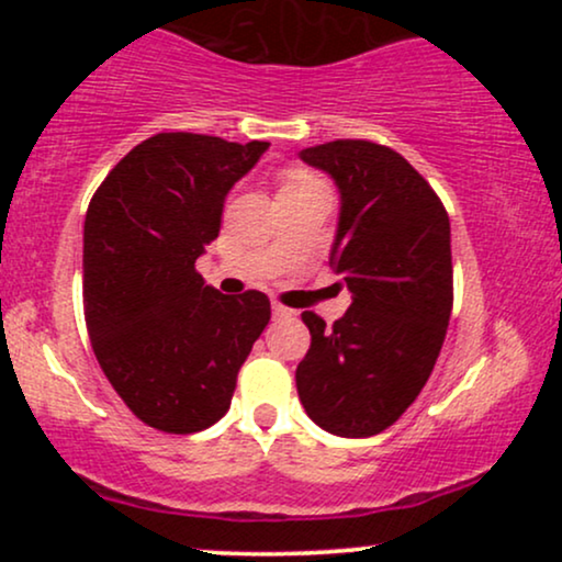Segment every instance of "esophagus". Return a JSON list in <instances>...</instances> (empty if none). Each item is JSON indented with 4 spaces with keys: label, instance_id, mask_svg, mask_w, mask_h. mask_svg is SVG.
Wrapping results in <instances>:
<instances>
[{
    "label": "esophagus",
    "instance_id": "esophagus-1",
    "mask_svg": "<svg viewBox=\"0 0 562 562\" xmlns=\"http://www.w3.org/2000/svg\"><path fill=\"white\" fill-rule=\"evenodd\" d=\"M272 314H274L277 319H285V317H290V314H293V312L282 306V303H272Z\"/></svg>",
    "mask_w": 562,
    "mask_h": 562
}]
</instances>
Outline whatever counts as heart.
<instances>
[{
	"mask_svg": "<svg viewBox=\"0 0 562 562\" xmlns=\"http://www.w3.org/2000/svg\"><path fill=\"white\" fill-rule=\"evenodd\" d=\"M308 182H317V179H312V177H308V173L293 171V173H288L285 182H282V187H299V184H308Z\"/></svg>",
	"mask_w": 562,
	"mask_h": 562,
	"instance_id": "obj_1",
	"label": "heart"
}]
</instances>
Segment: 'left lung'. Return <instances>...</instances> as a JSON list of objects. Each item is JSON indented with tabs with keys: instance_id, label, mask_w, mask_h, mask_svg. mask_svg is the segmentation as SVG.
I'll return each instance as SVG.
<instances>
[{
	"instance_id": "8db88e82",
	"label": "left lung",
	"mask_w": 562,
	"mask_h": 562,
	"mask_svg": "<svg viewBox=\"0 0 562 562\" xmlns=\"http://www.w3.org/2000/svg\"><path fill=\"white\" fill-rule=\"evenodd\" d=\"M301 158L340 190L330 263L351 306L333 327L301 314L312 346L295 389L327 434L375 436L415 402L443 346L454 303L449 214L409 160L385 145L335 139Z\"/></svg>"
}]
</instances>
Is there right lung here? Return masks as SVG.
I'll return each mask as SVG.
<instances>
[{
	"instance_id": "1",
	"label": "right lung",
	"mask_w": 562,
	"mask_h": 562,
	"mask_svg": "<svg viewBox=\"0 0 562 562\" xmlns=\"http://www.w3.org/2000/svg\"><path fill=\"white\" fill-rule=\"evenodd\" d=\"M164 132L97 187L83 222V319L105 378L142 423L198 434L227 415L237 372L272 308L261 290L224 295L195 269L224 198L267 150Z\"/></svg>"
}]
</instances>
